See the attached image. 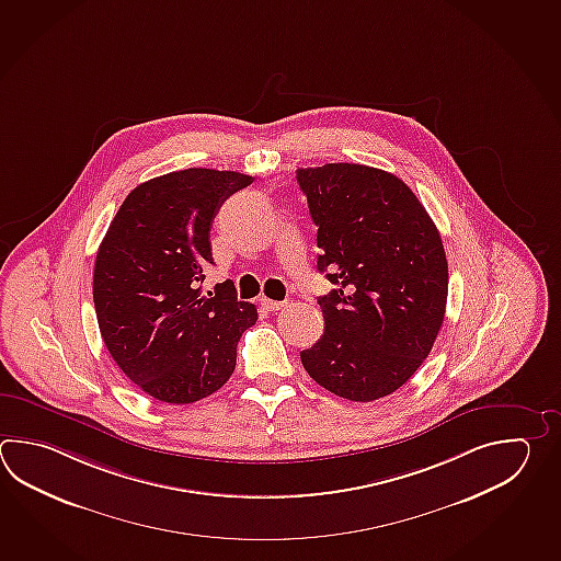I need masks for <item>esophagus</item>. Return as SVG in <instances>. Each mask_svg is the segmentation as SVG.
<instances>
[{
	"label": "esophagus",
	"mask_w": 561,
	"mask_h": 561,
	"mask_svg": "<svg viewBox=\"0 0 561 561\" xmlns=\"http://www.w3.org/2000/svg\"><path fill=\"white\" fill-rule=\"evenodd\" d=\"M287 301H275V299L262 298V308L267 311H277V309L284 308Z\"/></svg>",
	"instance_id": "1"
}]
</instances>
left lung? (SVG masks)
<instances>
[{
	"label": "left lung",
	"mask_w": 561,
	"mask_h": 561,
	"mask_svg": "<svg viewBox=\"0 0 561 561\" xmlns=\"http://www.w3.org/2000/svg\"><path fill=\"white\" fill-rule=\"evenodd\" d=\"M298 183L318 226V270L337 286L318 299L325 330L301 364L343 400L386 398L422 366L444 323L439 231L412 190L378 168H301Z\"/></svg>",
	"instance_id": "1"
}]
</instances>
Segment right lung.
<instances>
[{"instance_id":"add662e5","label":"right lung","mask_w":561,"mask_h":561,"mask_svg":"<svg viewBox=\"0 0 561 561\" xmlns=\"http://www.w3.org/2000/svg\"><path fill=\"white\" fill-rule=\"evenodd\" d=\"M252 175L190 168L139 183L112 219L93 267V304L103 343L141 391L194 403L236 369L241 333L257 309L233 282L202 294L214 263L209 231L229 195Z\"/></svg>"}]
</instances>
